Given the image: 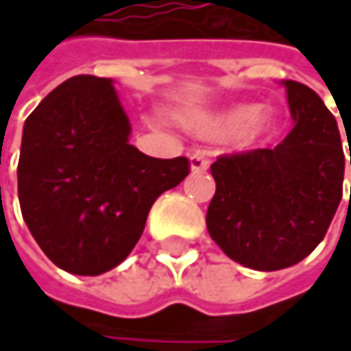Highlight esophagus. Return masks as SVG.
<instances>
[{"label": "esophagus", "mask_w": 351, "mask_h": 351, "mask_svg": "<svg viewBox=\"0 0 351 351\" xmlns=\"http://www.w3.org/2000/svg\"><path fill=\"white\" fill-rule=\"evenodd\" d=\"M189 160H191V171L193 173H203V171H207L209 169V156H207V152L205 150H193L191 154H189Z\"/></svg>", "instance_id": "1"}]
</instances>
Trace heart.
<instances>
[{"instance_id": "b5f03b06", "label": "heart", "mask_w": 351, "mask_h": 351, "mask_svg": "<svg viewBox=\"0 0 351 351\" xmlns=\"http://www.w3.org/2000/svg\"><path fill=\"white\" fill-rule=\"evenodd\" d=\"M184 123L205 136L233 134L240 144H252L268 136L274 128V115L270 111H258L256 106H234L217 113H203L184 117Z\"/></svg>"}]
</instances>
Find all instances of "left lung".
<instances>
[{"label":"left lung","instance_id":"8db88e82","mask_svg":"<svg viewBox=\"0 0 351 351\" xmlns=\"http://www.w3.org/2000/svg\"><path fill=\"white\" fill-rule=\"evenodd\" d=\"M282 85L295 119L291 134L274 148L223 154L211 165L217 189L207 209L209 236L232 260L264 272L307 258L343 193L335 117L307 85Z\"/></svg>","mask_w":351,"mask_h":351}]
</instances>
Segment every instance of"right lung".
Returning <instances> with one entry per match:
<instances>
[{
	"label": "right lung",
	"mask_w": 351,
	"mask_h": 351,
	"mask_svg": "<svg viewBox=\"0 0 351 351\" xmlns=\"http://www.w3.org/2000/svg\"><path fill=\"white\" fill-rule=\"evenodd\" d=\"M111 79L77 75L24 123L18 197L42 252L62 270L97 276L138 244L152 203L189 175V160L152 158L130 140Z\"/></svg>",
	"instance_id": "obj_1"
}]
</instances>
